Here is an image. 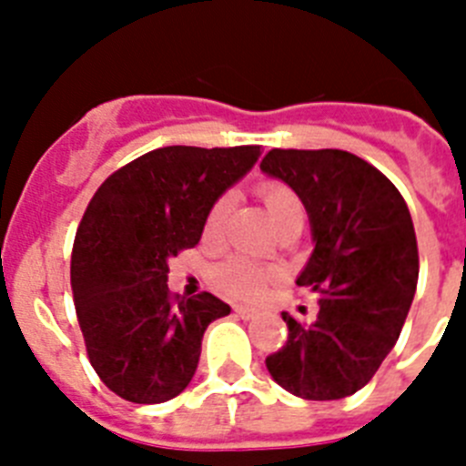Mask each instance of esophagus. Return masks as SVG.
I'll use <instances>...</instances> for the list:
<instances>
[{"label": "esophagus", "instance_id": "1", "mask_svg": "<svg viewBox=\"0 0 466 466\" xmlns=\"http://www.w3.org/2000/svg\"><path fill=\"white\" fill-rule=\"evenodd\" d=\"M236 315L242 317V319H252V317L257 315V310L249 306H236Z\"/></svg>", "mask_w": 466, "mask_h": 466}]
</instances>
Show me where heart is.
Here are the masks:
<instances>
[{
  "instance_id": "b5f03b06",
  "label": "heart",
  "mask_w": 466,
  "mask_h": 466,
  "mask_svg": "<svg viewBox=\"0 0 466 466\" xmlns=\"http://www.w3.org/2000/svg\"><path fill=\"white\" fill-rule=\"evenodd\" d=\"M258 196H261L263 205L268 209L275 226H279L289 217H296V214H303V205H300L299 196L287 184L263 182L258 187ZM230 208H233V196L230 193H224V196L214 200L208 217H205V238L217 240L221 236V228H224V221L228 217ZM270 278H273V273L268 268L257 266L254 261L242 257L228 258V261H224L219 268L214 270L217 287L226 296H233V299H257V296H261L263 287H266Z\"/></svg>"
}]
</instances>
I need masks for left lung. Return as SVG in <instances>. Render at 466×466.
Instances as JSON below:
<instances>
[{"label": "left lung", "instance_id": "left-lung-1", "mask_svg": "<svg viewBox=\"0 0 466 466\" xmlns=\"http://www.w3.org/2000/svg\"><path fill=\"white\" fill-rule=\"evenodd\" d=\"M261 172L306 208L315 249L296 284L319 294L315 322L282 312L289 339L266 369L294 397H350L376 376L413 303L420 261L410 212L380 170L348 151L273 149Z\"/></svg>", "mask_w": 466, "mask_h": 466}]
</instances>
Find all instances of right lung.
Wrapping results in <instances>:
<instances>
[{
  "label": "right lung",
  "instance_id": "1",
  "mask_svg": "<svg viewBox=\"0 0 466 466\" xmlns=\"http://www.w3.org/2000/svg\"><path fill=\"white\" fill-rule=\"evenodd\" d=\"M261 147H163L106 177L72 249V291L88 360L111 392L163 403L187 390L209 322L230 306L209 291L172 299L167 261L198 245L205 217Z\"/></svg>",
  "mask_w": 466,
  "mask_h": 466
}]
</instances>
